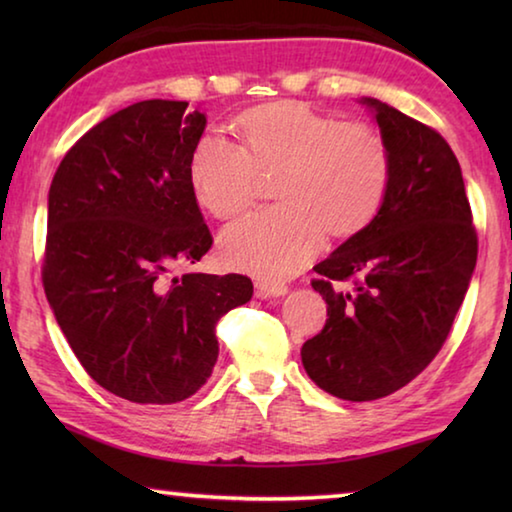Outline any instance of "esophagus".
Segmentation results:
<instances>
[{
    "label": "esophagus",
    "mask_w": 512,
    "mask_h": 512,
    "mask_svg": "<svg viewBox=\"0 0 512 512\" xmlns=\"http://www.w3.org/2000/svg\"><path fill=\"white\" fill-rule=\"evenodd\" d=\"M287 291H289L287 284H280V282H268V280L255 282L257 298H277V296H284Z\"/></svg>",
    "instance_id": "1"
}]
</instances>
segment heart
I'll return each instance as SVG.
<instances>
[{
  "instance_id": "obj_1",
  "label": "heart",
  "mask_w": 512,
  "mask_h": 512,
  "mask_svg": "<svg viewBox=\"0 0 512 512\" xmlns=\"http://www.w3.org/2000/svg\"><path fill=\"white\" fill-rule=\"evenodd\" d=\"M239 146L203 137L189 160L198 205L230 221L255 203L259 178L277 176L273 210L248 216L221 237L239 271L282 280L305 268L325 232L350 239L375 221L393 178L386 137L366 121H339L300 101L250 108L232 124Z\"/></svg>"
}]
</instances>
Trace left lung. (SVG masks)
<instances>
[{
    "label": "left lung",
    "mask_w": 512,
    "mask_h": 512,
    "mask_svg": "<svg viewBox=\"0 0 512 512\" xmlns=\"http://www.w3.org/2000/svg\"><path fill=\"white\" fill-rule=\"evenodd\" d=\"M393 153L391 189L366 230L314 266L325 327L302 366L329 395L370 402L409 384L447 341L470 287L479 239L445 137L366 99Z\"/></svg>",
    "instance_id": "1"
}]
</instances>
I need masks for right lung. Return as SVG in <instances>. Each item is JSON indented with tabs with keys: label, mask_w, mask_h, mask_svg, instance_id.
<instances>
[{
	"label": "right lung",
	"mask_w": 512,
	"mask_h": 512,
	"mask_svg": "<svg viewBox=\"0 0 512 512\" xmlns=\"http://www.w3.org/2000/svg\"><path fill=\"white\" fill-rule=\"evenodd\" d=\"M133 103L90 128L49 187L42 287L69 348L106 391L176 404L219 357L216 323L253 298L250 277L185 273L212 235L189 185L205 115Z\"/></svg>",
	"instance_id": "obj_1"
}]
</instances>
